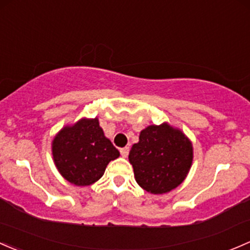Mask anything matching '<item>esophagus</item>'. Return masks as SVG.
<instances>
[{"instance_id":"esophagus-1","label":"esophagus","mask_w":250,"mask_h":250,"mask_svg":"<svg viewBox=\"0 0 250 250\" xmlns=\"http://www.w3.org/2000/svg\"><path fill=\"white\" fill-rule=\"evenodd\" d=\"M120 152H121V156L122 157H127L128 153H129V147H122V148H120Z\"/></svg>"}]
</instances>
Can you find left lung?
<instances>
[{
    "mask_svg": "<svg viewBox=\"0 0 250 250\" xmlns=\"http://www.w3.org/2000/svg\"><path fill=\"white\" fill-rule=\"evenodd\" d=\"M135 181L151 194H164L185 181L193 162V145L167 123L141 130L129 152Z\"/></svg>",
    "mask_w": 250,
    "mask_h": 250,
    "instance_id": "obj_1",
    "label": "left lung"
}]
</instances>
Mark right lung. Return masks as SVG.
I'll return each instance as SVG.
<instances>
[{"mask_svg":"<svg viewBox=\"0 0 250 250\" xmlns=\"http://www.w3.org/2000/svg\"><path fill=\"white\" fill-rule=\"evenodd\" d=\"M52 157L60 173L75 186H90L104 175L120 152L105 138L98 118H81L62 128L52 141Z\"/></svg>","mask_w":250,"mask_h":250,"instance_id":"right-lung-1","label":"right lung"}]
</instances>
